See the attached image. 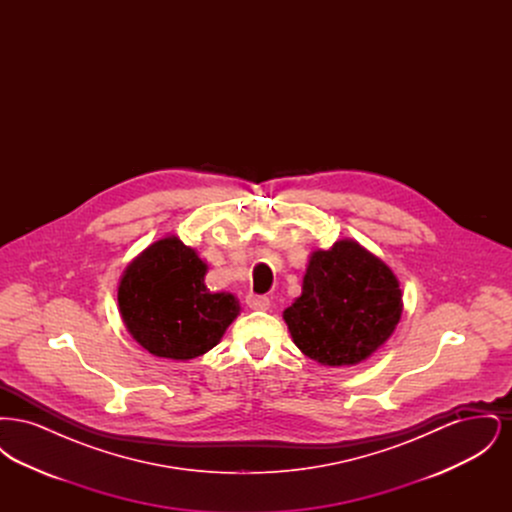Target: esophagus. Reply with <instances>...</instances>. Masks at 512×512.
<instances>
[{
    "label": "esophagus",
    "instance_id": "esophagus-1",
    "mask_svg": "<svg viewBox=\"0 0 512 512\" xmlns=\"http://www.w3.org/2000/svg\"><path fill=\"white\" fill-rule=\"evenodd\" d=\"M245 301H247L249 309H253V311H268V307H270V299L265 297V295H253V293H249Z\"/></svg>",
    "mask_w": 512,
    "mask_h": 512
}]
</instances>
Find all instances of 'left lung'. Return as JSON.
<instances>
[{
	"mask_svg": "<svg viewBox=\"0 0 512 512\" xmlns=\"http://www.w3.org/2000/svg\"><path fill=\"white\" fill-rule=\"evenodd\" d=\"M401 313L403 293L393 270L359 242L343 238L311 253L301 295L282 317L303 355L338 368L376 353Z\"/></svg>",
	"mask_w": 512,
	"mask_h": 512,
	"instance_id": "8db88e82",
	"label": "left lung"
}]
</instances>
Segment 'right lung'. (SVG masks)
I'll list each match as a JSON object with an SVG mask.
<instances>
[{
    "mask_svg": "<svg viewBox=\"0 0 512 512\" xmlns=\"http://www.w3.org/2000/svg\"><path fill=\"white\" fill-rule=\"evenodd\" d=\"M207 263L178 236L146 247L122 272L117 301L128 334L161 359L211 351L242 307L234 293L205 286Z\"/></svg>",
    "mask_w": 512,
    "mask_h": 512,
    "instance_id": "add662e5",
    "label": "right lung"
}]
</instances>
